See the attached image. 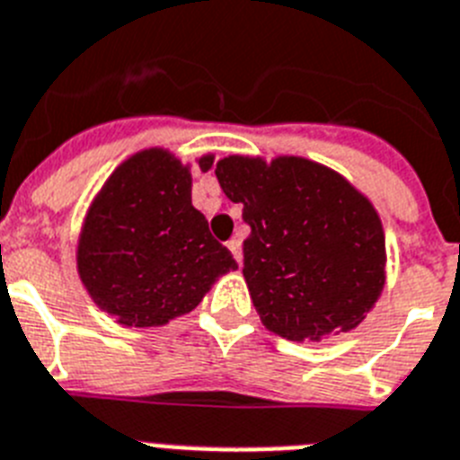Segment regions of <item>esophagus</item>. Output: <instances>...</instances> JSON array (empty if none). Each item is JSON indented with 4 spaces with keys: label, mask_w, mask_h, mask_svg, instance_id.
<instances>
[{
    "label": "esophagus",
    "mask_w": 460,
    "mask_h": 460,
    "mask_svg": "<svg viewBox=\"0 0 460 460\" xmlns=\"http://www.w3.org/2000/svg\"><path fill=\"white\" fill-rule=\"evenodd\" d=\"M226 248H229L231 254L236 257L238 264H243V248H241V241H238V238H231V241L226 243Z\"/></svg>",
    "instance_id": "obj_1"
}]
</instances>
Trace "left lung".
<instances>
[{
	"mask_svg": "<svg viewBox=\"0 0 460 460\" xmlns=\"http://www.w3.org/2000/svg\"><path fill=\"white\" fill-rule=\"evenodd\" d=\"M215 175L250 224L243 276L261 325L288 341L360 325L385 285V234L372 200L304 156L231 154Z\"/></svg>",
	"mask_w": 460,
	"mask_h": 460,
	"instance_id": "left-lung-1",
	"label": "left lung"
}]
</instances>
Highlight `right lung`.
Returning <instances> with one entry per match:
<instances>
[{
	"label": "right lung",
	"instance_id": "right-lung-1",
	"mask_svg": "<svg viewBox=\"0 0 460 460\" xmlns=\"http://www.w3.org/2000/svg\"><path fill=\"white\" fill-rule=\"evenodd\" d=\"M215 154L196 165L208 172ZM238 264L191 206V164L164 146L114 168L86 210L76 273L98 308L123 327H161L194 311Z\"/></svg>",
	"mask_w": 460,
	"mask_h": 460
}]
</instances>
